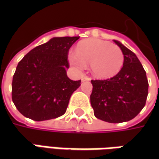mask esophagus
<instances>
[{"label": "esophagus", "instance_id": "obj_1", "mask_svg": "<svg viewBox=\"0 0 159 159\" xmlns=\"http://www.w3.org/2000/svg\"><path fill=\"white\" fill-rule=\"evenodd\" d=\"M89 77H88V76H83V78H82V82H86V81H89Z\"/></svg>", "mask_w": 159, "mask_h": 159}]
</instances>
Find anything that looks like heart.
<instances>
[{"mask_svg":"<svg viewBox=\"0 0 159 159\" xmlns=\"http://www.w3.org/2000/svg\"><path fill=\"white\" fill-rule=\"evenodd\" d=\"M68 59L78 70L90 65L93 76L107 79L116 76L121 70L124 56L118 46L100 39H88L77 44L76 52H70Z\"/></svg>","mask_w":159,"mask_h":159,"instance_id":"obj_1","label":"heart"}]
</instances>
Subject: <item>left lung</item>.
<instances>
[{
  "instance_id": "8db88e82",
  "label": "left lung",
  "mask_w": 159,
  "mask_h": 159,
  "mask_svg": "<svg viewBox=\"0 0 159 159\" xmlns=\"http://www.w3.org/2000/svg\"><path fill=\"white\" fill-rule=\"evenodd\" d=\"M124 56L123 68L113 77L92 80L90 103L94 116L108 123L128 122L140 113L146 105L148 81L135 53L114 40Z\"/></svg>"
}]
</instances>
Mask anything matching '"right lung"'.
Returning a JSON list of instances; mask_svg holds the SVG:
<instances>
[{
	"label": "right lung",
	"instance_id": "right-lung-1",
	"mask_svg": "<svg viewBox=\"0 0 159 159\" xmlns=\"http://www.w3.org/2000/svg\"><path fill=\"white\" fill-rule=\"evenodd\" d=\"M79 37H52L30 50L18 64L12 99L25 117L45 121L66 113L70 98L81 85V80H70L66 74L69 49Z\"/></svg>",
	"mask_w": 159,
	"mask_h": 159
}]
</instances>
